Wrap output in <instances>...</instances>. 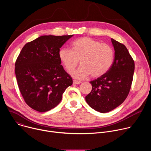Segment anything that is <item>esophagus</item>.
Instances as JSON below:
<instances>
[{
  "instance_id": "1",
  "label": "esophagus",
  "mask_w": 151,
  "mask_h": 151,
  "mask_svg": "<svg viewBox=\"0 0 151 151\" xmlns=\"http://www.w3.org/2000/svg\"><path fill=\"white\" fill-rule=\"evenodd\" d=\"M82 82L80 81H78V80H76V79H74L73 80V84H79L81 83Z\"/></svg>"
}]
</instances>
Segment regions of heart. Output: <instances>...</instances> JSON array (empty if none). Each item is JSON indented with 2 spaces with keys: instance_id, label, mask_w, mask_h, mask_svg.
Instances as JSON below:
<instances>
[{
  "instance_id": "heart-1",
  "label": "heart",
  "mask_w": 151,
  "mask_h": 151,
  "mask_svg": "<svg viewBox=\"0 0 151 151\" xmlns=\"http://www.w3.org/2000/svg\"><path fill=\"white\" fill-rule=\"evenodd\" d=\"M72 49L62 48L58 51L59 58L66 70L70 72L78 64L81 66L72 71L76 79H83L90 75L93 78L102 76L112 66L115 58L114 49L106 44L88 37L76 39L72 43Z\"/></svg>"
}]
</instances>
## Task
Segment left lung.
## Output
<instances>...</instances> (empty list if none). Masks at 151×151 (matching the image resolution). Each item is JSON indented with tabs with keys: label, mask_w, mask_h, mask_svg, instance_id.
<instances>
[{
	"label": "left lung",
	"mask_w": 151,
	"mask_h": 151,
	"mask_svg": "<svg viewBox=\"0 0 151 151\" xmlns=\"http://www.w3.org/2000/svg\"><path fill=\"white\" fill-rule=\"evenodd\" d=\"M115 50L112 66L105 74L90 82L91 91L85 97L95 111L106 113L115 109L126 99L133 78L134 62L125 46L111 39Z\"/></svg>",
	"instance_id": "left-lung-1"
}]
</instances>
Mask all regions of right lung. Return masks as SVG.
<instances>
[{"mask_svg": "<svg viewBox=\"0 0 151 151\" xmlns=\"http://www.w3.org/2000/svg\"><path fill=\"white\" fill-rule=\"evenodd\" d=\"M73 36H41L21 50L15 72L21 95L33 109L40 112L52 109L72 85V78L61 65L58 51Z\"/></svg>", "mask_w": 151, "mask_h": 151, "instance_id": "1", "label": "right lung"}]
</instances>
